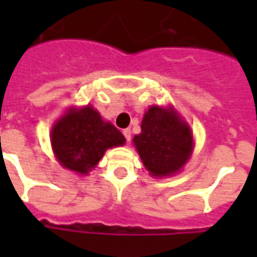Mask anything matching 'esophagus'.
<instances>
[{
    "label": "esophagus",
    "instance_id": "obj_1",
    "mask_svg": "<svg viewBox=\"0 0 257 257\" xmlns=\"http://www.w3.org/2000/svg\"><path fill=\"white\" fill-rule=\"evenodd\" d=\"M122 134H123V136H125L126 142H129V140H131V134H132V132H131V129H123Z\"/></svg>",
    "mask_w": 257,
    "mask_h": 257
}]
</instances>
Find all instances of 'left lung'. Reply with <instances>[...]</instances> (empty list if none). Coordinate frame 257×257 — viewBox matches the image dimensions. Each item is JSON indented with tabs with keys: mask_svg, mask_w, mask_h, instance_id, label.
Returning <instances> with one entry per match:
<instances>
[{
	"mask_svg": "<svg viewBox=\"0 0 257 257\" xmlns=\"http://www.w3.org/2000/svg\"><path fill=\"white\" fill-rule=\"evenodd\" d=\"M134 143L153 176H168L182 169L193 151V135L173 110L153 106L142 121Z\"/></svg>",
	"mask_w": 257,
	"mask_h": 257,
	"instance_id": "1",
	"label": "left lung"
}]
</instances>
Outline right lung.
<instances>
[{
  "instance_id": "obj_1",
  "label": "right lung",
  "mask_w": 257,
  "mask_h": 257,
  "mask_svg": "<svg viewBox=\"0 0 257 257\" xmlns=\"http://www.w3.org/2000/svg\"><path fill=\"white\" fill-rule=\"evenodd\" d=\"M51 142L60 165L81 175L92 171L104 151L125 143L123 135L90 106L71 110L55 123Z\"/></svg>"
}]
</instances>
